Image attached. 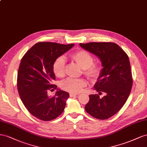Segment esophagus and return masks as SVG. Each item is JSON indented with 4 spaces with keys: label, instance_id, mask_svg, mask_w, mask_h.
Segmentation results:
<instances>
[{
    "label": "esophagus",
    "instance_id": "1",
    "mask_svg": "<svg viewBox=\"0 0 147 147\" xmlns=\"http://www.w3.org/2000/svg\"><path fill=\"white\" fill-rule=\"evenodd\" d=\"M69 95H70V97H74V96L78 95V94H73V93H70Z\"/></svg>",
    "mask_w": 147,
    "mask_h": 147
}]
</instances>
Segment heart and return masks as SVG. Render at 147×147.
Wrapping results in <instances>:
<instances>
[{"label": "heart", "instance_id": "obj_1", "mask_svg": "<svg viewBox=\"0 0 147 147\" xmlns=\"http://www.w3.org/2000/svg\"><path fill=\"white\" fill-rule=\"evenodd\" d=\"M70 58L82 68L83 73L90 80L98 79L102 74L103 68L99 63H94V58L86 50H81L73 53ZM53 71L58 78H63L65 74V60L63 57H58L53 64ZM87 85L85 79L68 78L61 83V88L71 93H79Z\"/></svg>", "mask_w": 147, "mask_h": 147}]
</instances>
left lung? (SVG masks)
Masks as SVG:
<instances>
[{
  "label": "left lung",
  "instance_id": "1",
  "mask_svg": "<svg viewBox=\"0 0 147 147\" xmlns=\"http://www.w3.org/2000/svg\"><path fill=\"white\" fill-rule=\"evenodd\" d=\"M81 47L99 57L103 68L95 89L107 95H89L85 107L87 113L98 119H107L118 113L126 102L132 86L129 57L118 45L110 42L80 44Z\"/></svg>",
  "mask_w": 147,
  "mask_h": 147
}]
</instances>
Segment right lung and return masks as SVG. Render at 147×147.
Listing matches in <instances>:
<instances>
[{
  "label": "right lung",
  "mask_w": 147,
  "mask_h": 147,
  "mask_svg": "<svg viewBox=\"0 0 147 147\" xmlns=\"http://www.w3.org/2000/svg\"><path fill=\"white\" fill-rule=\"evenodd\" d=\"M50 42H40L28 50L23 57L17 76V88L24 107L37 119L44 121L57 118L63 112L69 95L58 90L49 97V91L56 89L53 64L58 57L74 46Z\"/></svg>",
  "instance_id": "obj_1"
}]
</instances>
